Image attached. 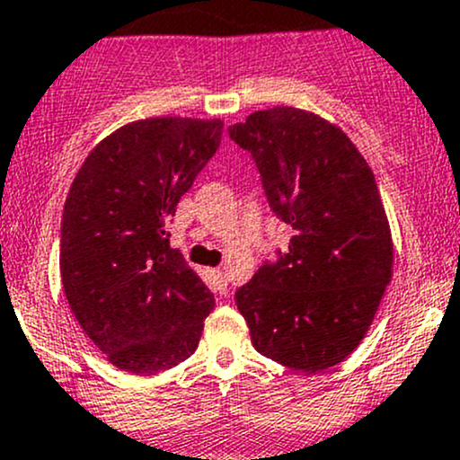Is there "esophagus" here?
<instances>
[{
    "instance_id": "34e87169",
    "label": "esophagus",
    "mask_w": 460,
    "mask_h": 460,
    "mask_svg": "<svg viewBox=\"0 0 460 460\" xmlns=\"http://www.w3.org/2000/svg\"><path fill=\"white\" fill-rule=\"evenodd\" d=\"M211 275H214V282H216L217 291H225V288H226V270L225 269H214V270H211Z\"/></svg>"
}]
</instances>
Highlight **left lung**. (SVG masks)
Listing matches in <instances>:
<instances>
[{
  "instance_id": "1",
  "label": "left lung",
  "mask_w": 460,
  "mask_h": 460,
  "mask_svg": "<svg viewBox=\"0 0 460 460\" xmlns=\"http://www.w3.org/2000/svg\"><path fill=\"white\" fill-rule=\"evenodd\" d=\"M251 154L288 253L235 293L260 355L302 372L341 364L393 279L394 246L375 173L341 128L299 108L258 110L229 128Z\"/></svg>"
}]
</instances>
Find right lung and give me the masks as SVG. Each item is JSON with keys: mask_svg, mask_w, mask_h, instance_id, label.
<instances>
[{"mask_svg": "<svg viewBox=\"0 0 460 460\" xmlns=\"http://www.w3.org/2000/svg\"><path fill=\"white\" fill-rule=\"evenodd\" d=\"M220 119L134 120L88 154L66 198L61 282L110 364L156 375L193 355L214 293L169 246L167 220L214 156Z\"/></svg>", "mask_w": 460, "mask_h": 460, "instance_id": "right-lung-1", "label": "right lung"}]
</instances>
